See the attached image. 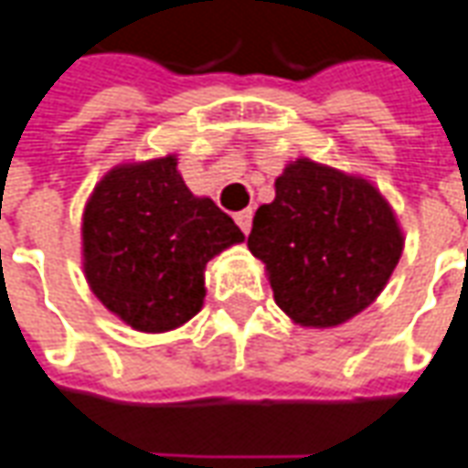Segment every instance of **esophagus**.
<instances>
[{
    "label": "esophagus",
    "mask_w": 468,
    "mask_h": 468,
    "mask_svg": "<svg viewBox=\"0 0 468 468\" xmlns=\"http://www.w3.org/2000/svg\"><path fill=\"white\" fill-rule=\"evenodd\" d=\"M235 223H238V228H240L243 233H248V230H250V225H253V210L235 212Z\"/></svg>",
    "instance_id": "1"
}]
</instances>
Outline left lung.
<instances>
[{"instance_id":"8db88e82","label":"left lung","mask_w":468,"mask_h":468,"mask_svg":"<svg viewBox=\"0 0 468 468\" xmlns=\"http://www.w3.org/2000/svg\"><path fill=\"white\" fill-rule=\"evenodd\" d=\"M296 324L336 326L375 302L403 253L393 210L365 179L299 159L276 179L248 235Z\"/></svg>"}]
</instances>
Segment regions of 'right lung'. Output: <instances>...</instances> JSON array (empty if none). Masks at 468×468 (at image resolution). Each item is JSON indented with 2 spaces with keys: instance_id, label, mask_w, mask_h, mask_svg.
<instances>
[{
  "instance_id": "add662e5",
  "label": "right lung",
  "mask_w": 468,
  "mask_h": 468,
  "mask_svg": "<svg viewBox=\"0 0 468 468\" xmlns=\"http://www.w3.org/2000/svg\"><path fill=\"white\" fill-rule=\"evenodd\" d=\"M240 240L228 212L189 192L175 156L113 169L83 218L88 283L139 332H166L200 312L207 261Z\"/></svg>"
}]
</instances>
